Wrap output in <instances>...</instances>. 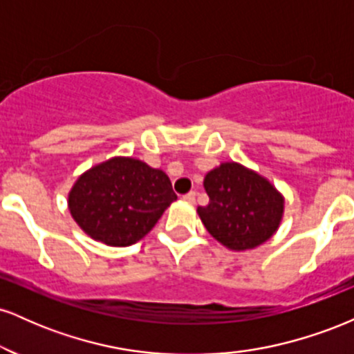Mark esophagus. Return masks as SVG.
Listing matches in <instances>:
<instances>
[{
  "mask_svg": "<svg viewBox=\"0 0 354 354\" xmlns=\"http://www.w3.org/2000/svg\"><path fill=\"white\" fill-rule=\"evenodd\" d=\"M194 198H196V193H194V191H189V193L183 194V200L188 203H194Z\"/></svg>",
  "mask_w": 354,
  "mask_h": 354,
  "instance_id": "34e87169",
  "label": "esophagus"
}]
</instances>
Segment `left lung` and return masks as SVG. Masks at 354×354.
<instances>
[{
    "label": "left lung",
    "mask_w": 354,
    "mask_h": 354,
    "mask_svg": "<svg viewBox=\"0 0 354 354\" xmlns=\"http://www.w3.org/2000/svg\"><path fill=\"white\" fill-rule=\"evenodd\" d=\"M203 185L209 203L198 206V214L223 246L234 251L253 250L278 230L284 200L261 174L231 161L211 169Z\"/></svg>",
    "instance_id": "obj_1"
}]
</instances>
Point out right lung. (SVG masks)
<instances>
[{
  "instance_id": "add662e5",
  "label": "right lung",
  "mask_w": 354,
  "mask_h": 354,
  "mask_svg": "<svg viewBox=\"0 0 354 354\" xmlns=\"http://www.w3.org/2000/svg\"><path fill=\"white\" fill-rule=\"evenodd\" d=\"M176 198L165 171L116 156L81 174L68 206L88 236L108 246H129L153 230Z\"/></svg>"
}]
</instances>
